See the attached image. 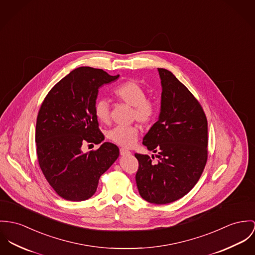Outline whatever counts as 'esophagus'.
Wrapping results in <instances>:
<instances>
[{
    "label": "esophagus",
    "instance_id": "esophagus-1",
    "mask_svg": "<svg viewBox=\"0 0 255 255\" xmlns=\"http://www.w3.org/2000/svg\"><path fill=\"white\" fill-rule=\"evenodd\" d=\"M120 154H121V156H129V155H131V152L127 150V149L121 148L120 149Z\"/></svg>",
    "mask_w": 255,
    "mask_h": 255
}]
</instances>
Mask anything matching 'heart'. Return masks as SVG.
I'll return each instance as SVG.
<instances>
[{
    "label": "heart",
    "mask_w": 255,
    "mask_h": 255,
    "mask_svg": "<svg viewBox=\"0 0 255 255\" xmlns=\"http://www.w3.org/2000/svg\"><path fill=\"white\" fill-rule=\"evenodd\" d=\"M114 95L126 104L132 106V118L142 125H148L156 115V104L146 98L144 88L135 81L124 82L114 90ZM94 115L98 121L107 123L110 119V105L107 99L99 98L93 107ZM139 134L137 126H117L106 133L107 138L123 147H131L136 142Z\"/></svg>",
    "instance_id": "b5f03b06"
}]
</instances>
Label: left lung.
Instances as JSON below:
<instances>
[{
    "label": "left lung",
    "mask_w": 255,
    "mask_h": 255,
    "mask_svg": "<svg viewBox=\"0 0 255 255\" xmlns=\"http://www.w3.org/2000/svg\"><path fill=\"white\" fill-rule=\"evenodd\" d=\"M162 85L158 121L143 137V145L157 153L153 162L135 154L140 196L164 205L185 196L200 179L208 160V121L198 100L168 70L158 68Z\"/></svg>",
    "instance_id": "left-lung-1"
}]
</instances>
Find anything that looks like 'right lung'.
Listing matches in <instances>:
<instances>
[{
	"instance_id": "right-lung-1",
	"label": "right lung",
	"mask_w": 255,
	"mask_h": 255,
	"mask_svg": "<svg viewBox=\"0 0 255 255\" xmlns=\"http://www.w3.org/2000/svg\"><path fill=\"white\" fill-rule=\"evenodd\" d=\"M119 77L102 69L79 67L50 90L40 108L36 124L38 162L49 185L65 200L90 199L100 176L119 158V148L110 142L96 151H82L85 142L99 144L104 140L93 107L98 90Z\"/></svg>"
}]
</instances>
